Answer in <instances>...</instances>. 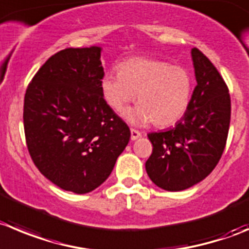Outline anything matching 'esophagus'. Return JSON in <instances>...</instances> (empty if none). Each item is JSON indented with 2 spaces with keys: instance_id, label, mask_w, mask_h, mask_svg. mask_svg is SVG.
Returning <instances> with one entry per match:
<instances>
[{
  "instance_id": "esophagus-1",
  "label": "esophagus",
  "mask_w": 249,
  "mask_h": 249,
  "mask_svg": "<svg viewBox=\"0 0 249 249\" xmlns=\"http://www.w3.org/2000/svg\"><path fill=\"white\" fill-rule=\"evenodd\" d=\"M142 136V133L139 131H137V129H131V139L132 141H137V139L139 138V137Z\"/></svg>"
}]
</instances>
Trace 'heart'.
Returning <instances> with one entry per match:
<instances>
[{"instance_id": "b5f03b06", "label": "heart", "mask_w": 249, "mask_h": 249, "mask_svg": "<svg viewBox=\"0 0 249 249\" xmlns=\"http://www.w3.org/2000/svg\"><path fill=\"white\" fill-rule=\"evenodd\" d=\"M117 71L103 75L100 89L104 100L115 111L123 110L137 94L138 105L123 112L127 122L145 124L153 120L156 127H169L188 110L193 77L184 67L156 58L133 57L121 62Z\"/></svg>"}]
</instances>
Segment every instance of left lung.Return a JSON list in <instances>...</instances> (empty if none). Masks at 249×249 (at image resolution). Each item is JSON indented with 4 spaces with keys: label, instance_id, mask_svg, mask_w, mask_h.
<instances>
[{
    "label": "left lung",
    "instance_id": "obj_1",
    "mask_svg": "<svg viewBox=\"0 0 249 249\" xmlns=\"http://www.w3.org/2000/svg\"><path fill=\"white\" fill-rule=\"evenodd\" d=\"M191 56L197 87L188 110L174 128L148 134L153 153L145 162L146 174L170 192L203 181L219 162L229 133V89L207 56L198 49H192Z\"/></svg>",
    "mask_w": 249,
    "mask_h": 249
}]
</instances>
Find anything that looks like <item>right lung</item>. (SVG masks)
<instances>
[{
  "label": "right lung",
  "instance_id": "right-lung-1",
  "mask_svg": "<svg viewBox=\"0 0 249 249\" xmlns=\"http://www.w3.org/2000/svg\"><path fill=\"white\" fill-rule=\"evenodd\" d=\"M100 46L65 49L25 93L24 132L35 166L65 191L85 194L112 172L131 131L103 98Z\"/></svg>",
  "mask_w": 249,
  "mask_h": 249
}]
</instances>
